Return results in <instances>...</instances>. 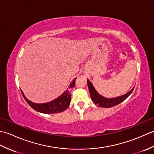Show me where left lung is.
Listing matches in <instances>:
<instances>
[{
  "label": "left lung",
  "mask_w": 154,
  "mask_h": 154,
  "mask_svg": "<svg viewBox=\"0 0 154 154\" xmlns=\"http://www.w3.org/2000/svg\"><path fill=\"white\" fill-rule=\"evenodd\" d=\"M87 84L89 89L91 99L93 101V103L99 106L104 108L112 107L122 103V101L125 100L132 93L134 88V87L131 91H130L128 93H127L124 95L118 97L116 98H112V99H107V98H104L103 96H101L100 94L97 92L96 90L94 89L93 84L90 82L89 79H87Z\"/></svg>",
  "instance_id": "1"
}]
</instances>
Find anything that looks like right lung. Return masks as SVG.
<instances>
[{
    "label": "right lung",
    "mask_w": 154,
    "mask_h": 154,
    "mask_svg": "<svg viewBox=\"0 0 154 154\" xmlns=\"http://www.w3.org/2000/svg\"><path fill=\"white\" fill-rule=\"evenodd\" d=\"M75 80H76V79H75L72 81L69 87V89H71V88L75 87ZM21 93L22 94L23 97L24 98V99L29 105H30L34 110L42 113L53 114L61 112L67 109L68 106H69L71 102V96L70 94V91L68 89L62 94L60 97L57 98L56 99L52 100L51 102L43 104H37L32 103V101L28 100L26 98L22 90Z\"/></svg>",
    "instance_id": "add662e5"
}]
</instances>
